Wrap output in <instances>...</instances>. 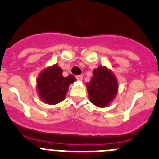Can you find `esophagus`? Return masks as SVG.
I'll return each instance as SVG.
<instances>
[{
    "instance_id": "1",
    "label": "esophagus",
    "mask_w": 159,
    "mask_h": 159,
    "mask_svg": "<svg viewBox=\"0 0 159 159\" xmlns=\"http://www.w3.org/2000/svg\"><path fill=\"white\" fill-rule=\"evenodd\" d=\"M75 78L77 79V80L81 81V80H83V75H76V76H75Z\"/></svg>"
}]
</instances>
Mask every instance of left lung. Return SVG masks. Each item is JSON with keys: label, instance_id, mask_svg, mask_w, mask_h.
I'll list each match as a JSON object with an SVG mask.
<instances>
[{"label": "left lung", "instance_id": "1", "mask_svg": "<svg viewBox=\"0 0 159 159\" xmlns=\"http://www.w3.org/2000/svg\"><path fill=\"white\" fill-rule=\"evenodd\" d=\"M94 75L87 84L91 102L99 107H104L115 98L118 90L116 77L104 67L93 71Z\"/></svg>", "mask_w": 159, "mask_h": 159}]
</instances>
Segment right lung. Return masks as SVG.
I'll list each match as a JSON object with an SVG mask.
<instances>
[{"mask_svg":"<svg viewBox=\"0 0 159 159\" xmlns=\"http://www.w3.org/2000/svg\"><path fill=\"white\" fill-rule=\"evenodd\" d=\"M60 67L54 65L45 69L37 79L40 97L48 104H57L64 100L68 86L76 79L73 75L64 77Z\"/></svg>","mask_w":159,"mask_h":159,"instance_id":"right-lung-1","label":"right lung"}]
</instances>
